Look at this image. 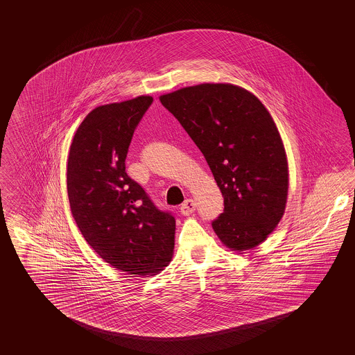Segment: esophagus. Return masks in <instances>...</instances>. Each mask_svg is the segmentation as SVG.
I'll return each instance as SVG.
<instances>
[{
	"label": "esophagus",
	"mask_w": 355,
	"mask_h": 355,
	"mask_svg": "<svg viewBox=\"0 0 355 355\" xmlns=\"http://www.w3.org/2000/svg\"><path fill=\"white\" fill-rule=\"evenodd\" d=\"M180 209H181V214L183 216L190 215L196 209V203L193 202V199H186Z\"/></svg>",
	"instance_id": "esophagus-1"
}]
</instances>
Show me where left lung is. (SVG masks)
<instances>
[{
	"mask_svg": "<svg viewBox=\"0 0 355 355\" xmlns=\"http://www.w3.org/2000/svg\"><path fill=\"white\" fill-rule=\"evenodd\" d=\"M205 155L224 196L212 221L234 251L258 246L285 211L289 173L284 144L268 110L233 85L186 87L160 97Z\"/></svg>",
	"mask_w": 355,
	"mask_h": 355,
	"instance_id": "1",
	"label": "left lung"
}]
</instances>
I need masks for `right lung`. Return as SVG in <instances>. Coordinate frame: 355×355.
Returning <instances> with one entry per match:
<instances>
[{"label":"right lung","mask_w":355,"mask_h":355,"mask_svg":"<svg viewBox=\"0 0 355 355\" xmlns=\"http://www.w3.org/2000/svg\"><path fill=\"white\" fill-rule=\"evenodd\" d=\"M153 98L97 107L76 130L67 162L71 215L87 243L130 275H155L172 259L175 218L126 173L134 131Z\"/></svg>","instance_id":"right-lung-1"}]
</instances>
